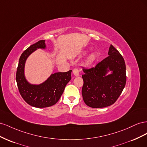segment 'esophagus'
I'll use <instances>...</instances> for the list:
<instances>
[{
	"label": "esophagus",
	"mask_w": 147,
	"mask_h": 147,
	"mask_svg": "<svg viewBox=\"0 0 147 147\" xmlns=\"http://www.w3.org/2000/svg\"><path fill=\"white\" fill-rule=\"evenodd\" d=\"M73 74H74V75H75V76H76V77H78L79 75H80L79 70H78L77 69H74V70H73Z\"/></svg>",
	"instance_id": "obj_1"
}]
</instances>
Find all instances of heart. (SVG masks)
Returning <instances> with one entry per match:
<instances>
[{"instance_id":"b5f03b06","label":"heart","mask_w":147,"mask_h":147,"mask_svg":"<svg viewBox=\"0 0 147 147\" xmlns=\"http://www.w3.org/2000/svg\"><path fill=\"white\" fill-rule=\"evenodd\" d=\"M96 58V56L94 55H91L88 57V58L86 60V64H91L93 63V61H94Z\"/></svg>"}]
</instances>
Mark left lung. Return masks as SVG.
Here are the masks:
<instances>
[{"instance_id":"obj_1","label":"left lung","mask_w":147,"mask_h":147,"mask_svg":"<svg viewBox=\"0 0 147 147\" xmlns=\"http://www.w3.org/2000/svg\"><path fill=\"white\" fill-rule=\"evenodd\" d=\"M108 55L94 67L83 69V99L92 108L112 105L125 86L126 65L123 56L112 45L110 46Z\"/></svg>"}]
</instances>
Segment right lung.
<instances>
[{
    "instance_id": "right-lung-1",
    "label": "right lung",
    "mask_w": 147,
    "mask_h": 147,
    "mask_svg": "<svg viewBox=\"0 0 147 147\" xmlns=\"http://www.w3.org/2000/svg\"><path fill=\"white\" fill-rule=\"evenodd\" d=\"M39 48H47L45 40H40L33 44L22 53L17 68L16 80L20 94L29 105L37 108H45L55 105L59 100L66 84L71 80L72 70L52 74L40 84L29 83L25 77V64L28 57Z\"/></svg>"
}]
</instances>
